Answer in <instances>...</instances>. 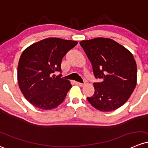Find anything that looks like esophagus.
I'll return each mask as SVG.
<instances>
[{"label":"esophagus","mask_w":148,"mask_h":148,"mask_svg":"<svg viewBox=\"0 0 148 148\" xmlns=\"http://www.w3.org/2000/svg\"><path fill=\"white\" fill-rule=\"evenodd\" d=\"M75 84H76V85H77V86H83L84 85V84H83V83H80V82H75Z\"/></svg>","instance_id":"esophagus-1"}]
</instances>
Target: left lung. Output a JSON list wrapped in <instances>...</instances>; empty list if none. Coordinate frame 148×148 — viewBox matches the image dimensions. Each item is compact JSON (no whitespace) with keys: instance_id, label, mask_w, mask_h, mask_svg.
Returning a JSON list of instances; mask_svg holds the SVG:
<instances>
[{"instance_id":"8db88e82","label":"left lung","mask_w":148,"mask_h":148,"mask_svg":"<svg viewBox=\"0 0 148 148\" xmlns=\"http://www.w3.org/2000/svg\"><path fill=\"white\" fill-rule=\"evenodd\" d=\"M92 64L94 94L87 98L97 110L118 109L128 100L137 84V64L131 52L112 39L97 37L80 42Z\"/></svg>"}]
</instances>
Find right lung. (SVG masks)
I'll return each instance as SVG.
<instances>
[{"label": "right lung", "mask_w": 148, "mask_h": 148, "mask_svg": "<svg viewBox=\"0 0 148 148\" xmlns=\"http://www.w3.org/2000/svg\"><path fill=\"white\" fill-rule=\"evenodd\" d=\"M78 42L49 37L37 42L22 53L18 82L25 98L42 110H52L64 101L71 84L53 73L61 71L63 57Z\"/></svg>", "instance_id": "add662e5"}]
</instances>
